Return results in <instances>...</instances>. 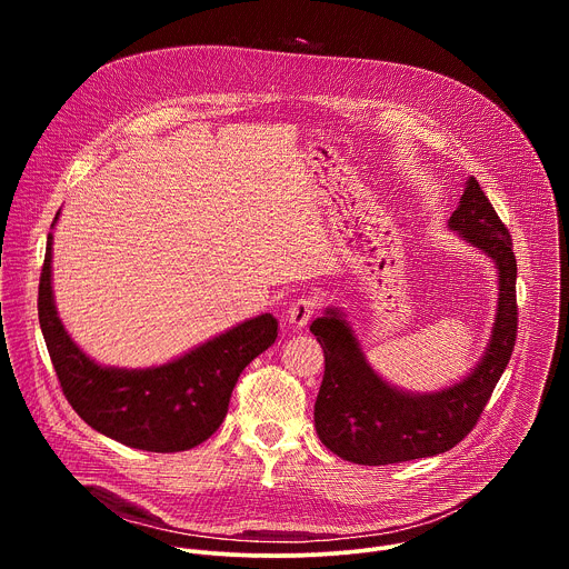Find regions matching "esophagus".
<instances>
[{
  "label": "esophagus",
  "mask_w": 569,
  "mask_h": 569,
  "mask_svg": "<svg viewBox=\"0 0 569 569\" xmlns=\"http://www.w3.org/2000/svg\"><path fill=\"white\" fill-rule=\"evenodd\" d=\"M319 308L317 297H299L297 301H292V306L288 308V321L292 329H303L306 323L310 321V317L315 315V310Z\"/></svg>",
  "instance_id": "obj_1"
}]
</instances>
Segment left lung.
<instances>
[{
    "label": "left lung",
    "mask_w": 569,
    "mask_h": 569,
    "mask_svg": "<svg viewBox=\"0 0 569 569\" xmlns=\"http://www.w3.org/2000/svg\"><path fill=\"white\" fill-rule=\"evenodd\" d=\"M448 229L498 270L491 338L463 378L435 391L402 389L369 365L342 308L329 306L310 323L327 360L315 400V430L323 446L347 461L385 466L455 448L477 423L511 360L518 329L516 257L507 227L475 178L466 180Z\"/></svg>",
    "instance_id": "obj_1"
}]
</instances>
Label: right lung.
<instances>
[{"label": "right lung", "instance_id": "1", "mask_svg": "<svg viewBox=\"0 0 569 569\" xmlns=\"http://www.w3.org/2000/svg\"><path fill=\"white\" fill-rule=\"evenodd\" d=\"M38 290L40 329L60 387L90 428L148 452H180L207 441L227 417L238 376L274 345L279 321L261 312L154 367L101 365L80 349L58 317L53 299V227Z\"/></svg>", "mask_w": 569, "mask_h": 569}]
</instances>
